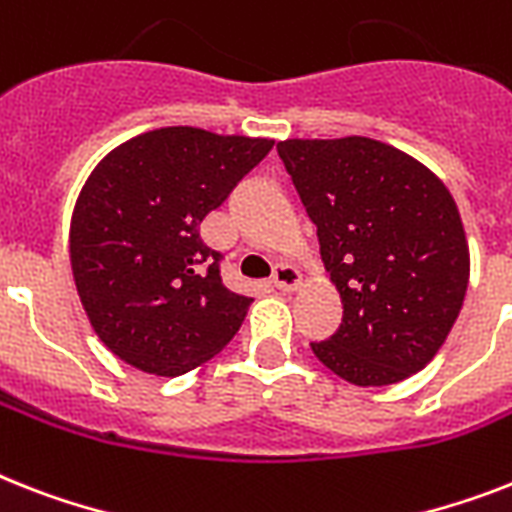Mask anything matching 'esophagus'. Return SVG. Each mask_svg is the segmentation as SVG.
I'll return each instance as SVG.
<instances>
[{"mask_svg":"<svg viewBox=\"0 0 512 512\" xmlns=\"http://www.w3.org/2000/svg\"><path fill=\"white\" fill-rule=\"evenodd\" d=\"M299 284H302V276H299V270L294 265H276V270H273V286L276 289H281V292H294Z\"/></svg>","mask_w":512,"mask_h":512,"instance_id":"1","label":"esophagus"}]
</instances>
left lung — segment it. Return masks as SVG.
<instances>
[{
    "label": "left lung",
    "mask_w": 512,
    "mask_h": 512,
    "mask_svg": "<svg viewBox=\"0 0 512 512\" xmlns=\"http://www.w3.org/2000/svg\"><path fill=\"white\" fill-rule=\"evenodd\" d=\"M342 326L315 357L355 386L405 381L434 360L463 307L471 257L450 189L423 162L365 136L278 141Z\"/></svg>",
    "instance_id": "8db88e82"
}]
</instances>
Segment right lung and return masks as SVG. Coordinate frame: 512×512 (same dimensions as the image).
<instances>
[{"mask_svg": "<svg viewBox=\"0 0 512 512\" xmlns=\"http://www.w3.org/2000/svg\"><path fill=\"white\" fill-rule=\"evenodd\" d=\"M270 147L170 126L91 170L70 220V265L91 328L123 363L181 376L234 339L252 297L223 284V255L199 226Z\"/></svg>", "mask_w": 512, "mask_h": 512, "instance_id": "1", "label": "right lung"}]
</instances>
